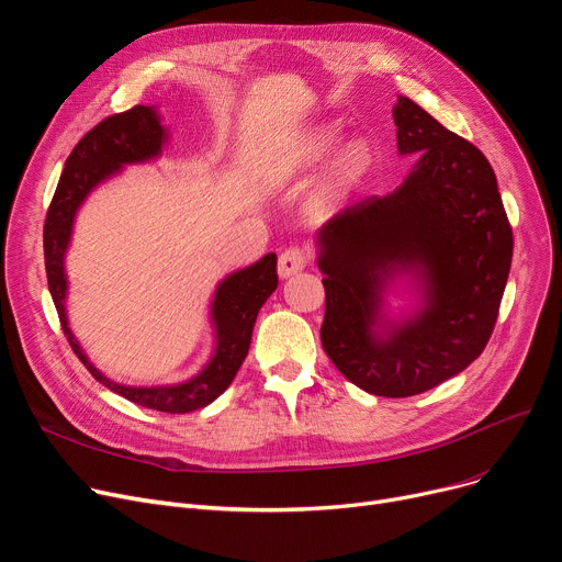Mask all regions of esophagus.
Here are the masks:
<instances>
[{
    "mask_svg": "<svg viewBox=\"0 0 562 562\" xmlns=\"http://www.w3.org/2000/svg\"><path fill=\"white\" fill-rule=\"evenodd\" d=\"M310 261V255L305 248H299V246H291L286 250H282L280 259H278V273L280 278H291L301 273L305 266Z\"/></svg>",
    "mask_w": 562,
    "mask_h": 562,
    "instance_id": "1",
    "label": "esophagus"
}]
</instances>
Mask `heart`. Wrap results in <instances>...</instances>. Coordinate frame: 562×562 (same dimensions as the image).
<instances>
[{
	"label": "heart",
	"instance_id": "obj_1",
	"mask_svg": "<svg viewBox=\"0 0 562 562\" xmlns=\"http://www.w3.org/2000/svg\"><path fill=\"white\" fill-rule=\"evenodd\" d=\"M337 145V134L333 130H323V132H316L312 136H307L299 147L296 153H291L286 159L278 161L273 166V175L280 177V180H284V177H291L293 172H299L301 168L305 166H312L314 161L326 157L333 147ZM369 164V153L367 147H362L360 143H352L346 147V153L339 157L337 161V180L341 184L346 182H352L358 180V177L364 172Z\"/></svg>",
	"mask_w": 562,
	"mask_h": 562
}]
</instances>
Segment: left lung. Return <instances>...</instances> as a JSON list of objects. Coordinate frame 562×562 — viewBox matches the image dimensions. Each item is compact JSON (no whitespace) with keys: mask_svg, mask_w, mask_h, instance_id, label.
Instances as JSON below:
<instances>
[{"mask_svg":"<svg viewBox=\"0 0 562 562\" xmlns=\"http://www.w3.org/2000/svg\"><path fill=\"white\" fill-rule=\"evenodd\" d=\"M401 155L415 168L316 234L326 286L321 344L360 390L405 398L437 387L487 346L513 261V227L496 175L476 145L417 102L394 106ZM405 274L423 291L415 317L385 322L384 291ZM387 327V331H380Z\"/></svg>","mask_w":562,"mask_h":562,"instance_id":"8db88e82","label":"left lung"}]
</instances>
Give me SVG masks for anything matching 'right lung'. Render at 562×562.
<instances>
[{"instance_id": "obj_1", "label": "right lung", "mask_w": 562, "mask_h": 562, "mask_svg": "<svg viewBox=\"0 0 562 562\" xmlns=\"http://www.w3.org/2000/svg\"><path fill=\"white\" fill-rule=\"evenodd\" d=\"M166 138L168 134L159 123L155 106L140 104L130 111L104 117L100 125L88 132L75 145V150L70 153L61 172V180H58V187L54 191L43 229V246L47 284L58 312V321H61V328L83 367L104 387L136 405L170 412V415H184V412L200 409L216 401L229 387L236 371L244 364L257 314L278 286V257L273 252L261 257L257 263L248 266V269L227 276L218 284L212 303V321L216 328L214 356L198 375L187 382H177V385L127 387L109 380L83 356L79 341L68 326L66 314L68 278L64 257L72 236L77 210L88 193L100 182L109 180L123 166L159 157Z\"/></svg>"}]
</instances>
